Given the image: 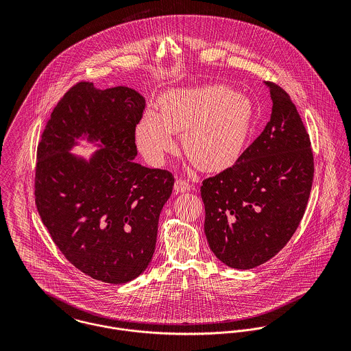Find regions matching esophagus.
Here are the masks:
<instances>
[{
	"label": "esophagus",
	"mask_w": 351,
	"mask_h": 351,
	"mask_svg": "<svg viewBox=\"0 0 351 351\" xmlns=\"http://www.w3.org/2000/svg\"><path fill=\"white\" fill-rule=\"evenodd\" d=\"M174 191H176V193H186V192L192 191V185L188 181L177 180L174 182Z\"/></svg>",
	"instance_id": "esophagus-1"
}]
</instances>
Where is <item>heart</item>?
<instances>
[{
	"label": "heart",
	"instance_id": "b5f03b06",
	"mask_svg": "<svg viewBox=\"0 0 351 351\" xmlns=\"http://www.w3.org/2000/svg\"><path fill=\"white\" fill-rule=\"evenodd\" d=\"M250 101L224 85L174 89L158 100L136 127L139 151L151 163H160L181 134L186 156L204 171L231 167L243 154L254 128Z\"/></svg>",
	"mask_w": 351,
	"mask_h": 351
}]
</instances>
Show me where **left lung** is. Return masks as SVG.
Wrapping results in <instances>:
<instances>
[{"mask_svg": "<svg viewBox=\"0 0 351 351\" xmlns=\"http://www.w3.org/2000/svg\"><path fill=\"white\" fill-rule=\"evenodd\" d=\"M270 120L235 165L201 186L208 245L224 265L247 270L281 250L300 224L313 180L309 136L285 90L263 82Z\"/></svg>", "mask_w": 351, "mask_h": 351, "instance_id": "left-lung-1", "label": "left lung"}]
</instances>
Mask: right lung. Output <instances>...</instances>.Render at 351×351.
I'll return each instance as SVG.
<instances>
[{
	"instance_id": "right-lung-1",
	"label": "right lung",
	"mask_w": 351,
	"mask_h": 351,
	"mask_svg": "<svg viewBox=\"0 0 351 351\" xmlns=\"http://www.w3.org/2000/svg\"><path fill=\"white\" fill-rule=\"evenodd\" d=\"M143 109L130 88L80 82L52 110L38 146L35 200L43 224L70 263L108 284L147 269L174 185L167 170L134 160ZM80 140L98 150L89 158L73 154Z\"/></svg>"
}]
</instances>
